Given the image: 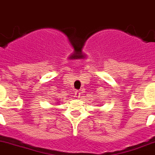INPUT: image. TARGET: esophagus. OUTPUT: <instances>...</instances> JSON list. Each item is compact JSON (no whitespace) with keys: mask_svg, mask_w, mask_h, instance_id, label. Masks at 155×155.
<instances>
[{"mask_svg":"<svg viewBox=\"0 0 155 155\" xmlns=\"http://www.w3.org/2000/svg\"><path fill=\"white\" fill-rule=\"evenodd\" d=\"M80 92H79V91H76V92H75V97H77V98H79L80 97Z\"/></svg>","mask_w":155,"mask_h":155,"instance_id":"1","label":"esophagus"}]
</instances>
